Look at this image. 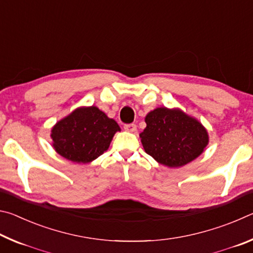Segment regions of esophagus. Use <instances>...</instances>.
<instances>
[{
  "instance_id": "esophagus-1",
  "label": "esophagus",
  "mask_w": 253,
  "mask_h": 253,
  "mask_svg": "<svg viewBox=\"0 0 253 253\" xmlns=\"http://www.w3.org/2000/svg\"><path fill=\"white\" fill-rule=\"evenodd\" d=\"M124 128H125V130L129 131V132H135L137 130V127L135 124H128V125L124 126Z\"/></svg>"
}]
</instances>
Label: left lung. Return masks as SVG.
Here are the masks:
<instances>
[{
    "mask_svg": "<svg viewBox=\"0 0 253 253\" xmlns=\"http://www.w3.org/2000/svg\"><path fill=\"white\" fill-rule=\"evenodd\" d=\"M140 142L148 155L170 169L182 168L204 152L209 144L207 128L179 108L158 107L145 117Z\"/></svg>",
    "mask_w": 253,
    "mask_h": 253,
    "instance_id": "left-lung-1",
    "label": "left lung"
}]
</instances>
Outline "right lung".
<instances>
[{
    "label": "right lung",
    "instance_id": "1",
    "mask_svg": "<svg viewBox=\"0 0 253 253\" xmlns=\"http://www.w3.org/2000/svg\"><path fill=\"white\" fill-rule=\"evenodd\" d=\"M121 131L116 121L96 106L79 107L55 123L51 129L52 146L59 155L87 164L102 155Z\"/></svg>",
    "mask_w": 253,
    "mask_h": 253
}]
</instances>
